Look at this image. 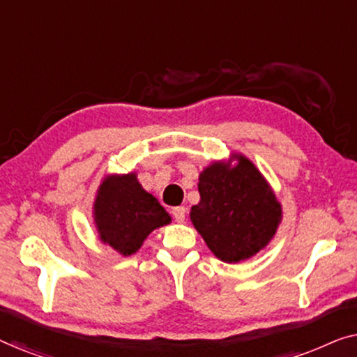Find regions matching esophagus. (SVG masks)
I'll list each match as a JSON object with an SVG mask.
<instances>
[{"label": "esophagus", "mask_w": 357, "mask_h": 357, "mask_svg": "<svg viewBox=\"0 0 357 357\" xmlns=\"http://www.w3.org/2000/svg\"><path fill=\"white\" fill-rule=\"evenodd\" d=\"M172 214H174L175 221L183 222L185 218H187V209H185L183 206H177V208L172 209Z\"/></svg>", "instance_id": "obj_1"}]
</instances>
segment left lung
Segmentation results:
<instances>
[{
    "mask_svg": "<svg viewBox=\"0 0 357 357\" xmlns=\"http://www.w3.org/2000/svg\"><path fill=\"white\" fill-rule=\"evenodd\" d=\"M199 203L190 219L214 257L245 261L268 247L282 219V206L268 180L247 155L213 160L198 177Z\"/></svg>",
    "mask_w": 357,
    "mask_h": 357,
    "instance_id": "1",
    "label": "left lung"
}]
</instances>
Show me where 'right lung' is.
I'll return each mask as SVG.
<instances>
[{
  "label": "right lung",
  "mask_w": 357,
  "mask_h": 357,
  "mask_svg": "<svg viewBox=\"0 0 357 357\" xmlns=\"http://www.w3.org/2000/svg\"><path fill=\"white\" fill-rule=\"evenodd\" d=\"M92 219L102 243L130 257L155 229L172 221L158 198L146 192L138 174H107L96 192Z\"/></svg>",
  "instance_id": "add662e5"
}]
</instances>
